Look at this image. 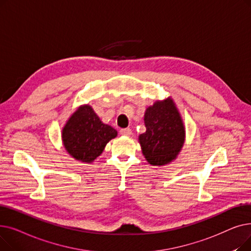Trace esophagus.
Masks as SVG:
<instances>
[{
	"mask_svg": "<svg viewBox=\"0 0 251 251\" xmlns=\"http://www.w3.org/2000/svg\"><path fill=\"white\" fill-rule=\"evenodd\" d=\"M131 133H132V131H131L130 128H125V129L120 130V134L123 136H130Z\"/></svg>",
	"mask_w": 251,
	"mask_h": 251,
	"instance_id": "obj_1",
	"label": "esophagus"
}]
</instances>
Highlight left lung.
I'll list each match as a JSON object with an SVG mask.
<instances>
[{
    "mask_svg": "<svg viewBox=\"0 0 251 251\" xmlns=\"http://www.w3.org/2000/svg\"><path fill=\"white\" fill-rule=\"evenodd\" d=\"M147 131L139 135L146 160L152 166H164L174 161L185 140V127L174 100H156L144 113Z\"/></svg>",
    "mask_w": 251,
    "mask_h": 251,
    "instance_id": "8db88e82",
    "label": "left lung"
}]
</instances>
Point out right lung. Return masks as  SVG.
Returning <instances> with one entry per match:
<instances>
[{"instance_id":"obj_1","label":"right lung","mask_w":251,"mask_h":251,"mask_svg":"<svg viewBox=\"0 0 251 251\" xmlns=\"http://www.w3.org/2000/svg\"><path fill=\"white\" fill-rule=\"evenodd\" d=\"M117 136V131L103 124L88 104L80 105L62 129L65 150L75 160L92 163L107 143Z\"/></svg>"}]
</instances>
